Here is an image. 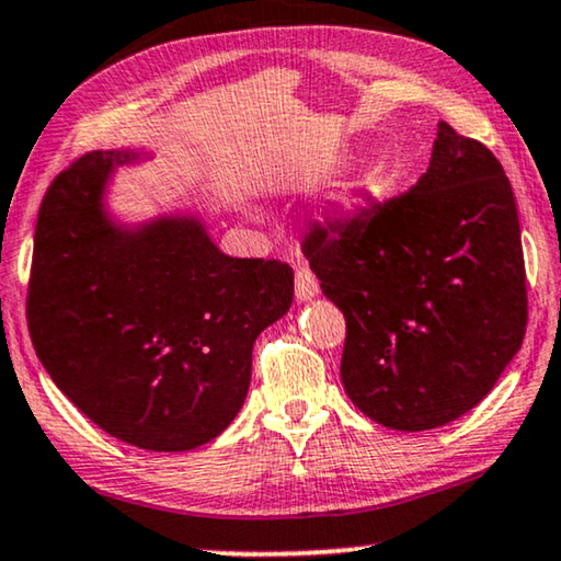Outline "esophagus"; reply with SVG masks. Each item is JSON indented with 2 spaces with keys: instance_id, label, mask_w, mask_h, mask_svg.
Here are the masks:
<instances>
[{
  "instance_id": "obj_1",
  "label": "esophagus",
  "mask_w": 561,
  "mask_h": 561,
  "mask_svg": "<svg viewBox=\"0 0 561 561\" xmlns=\"http://www.w3.org/2000/svg\"><path fill=\"white\" fill-rule=\"evenodd\" d=\"M318 293H320V287H318L316 274H312L310 268H300V272H297V276H295V295H297V300L308 302Z\"/></svg>"
}]
</instances>
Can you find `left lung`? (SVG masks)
I'll use <instances>...</instances> for the list:
<instances>
[{
  "label": "left lung",
  "mask_w": 561,
  "mask_h": 561,
  "mask_svg": "<svg viewBox=\"0 0 561 561\" xmlns=\"http://www.w3.org/2000/svg\"><path fill=\"white\" fill-rule=\"evenodd\" d=\"M312 222L302 251L346 318L341 379L394 431H428L482 402L524 343L526 266L503 167L438 123L413 190Z\"/></svg>",
  "instance_id": "obj_1"
}]
</instances>
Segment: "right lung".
<instances>
[{"instance_id":"add662e5","label":"right lung","mask_w":561,"mask_h":561,"mask_svg":"<svg viewBox=\"0 0 561 561\" xmlns=\"http://www.w3.org/2000/svg\"><path fill=\"white\" fill-rule=\"evenodd\" d=\"M92 151L54 179L35 226L27 328L58 390L148 451L197 449L233 423L256 335L293 305V268L226 256L194 215L112 220L115 167Z\"/></svg>"}]
</instances>
